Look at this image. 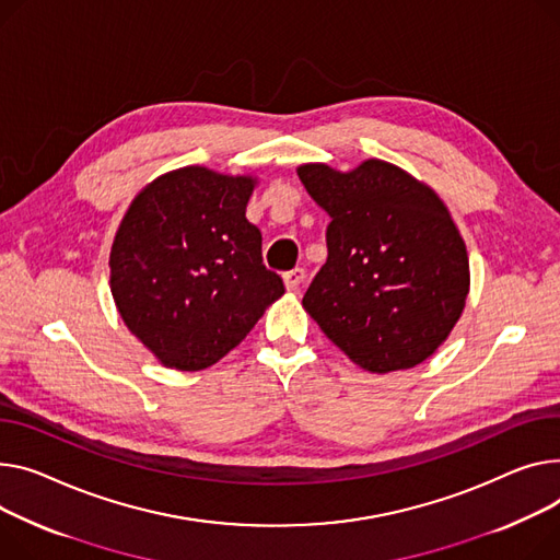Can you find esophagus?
Wrapping results in <instances>:
<instances>
[{
    "mask_svg": "<svg viewBox=\"0 0 560 560\" xmlns=\"http://www.w3.org/2000/svg\"><path fill=\"white\" fill-rule=\"evenodd\" d=\"M304 279H306V272H304L302 268H294V270H290V272L283 275V283H285L288 290H300L302 283H304Z\"/></svg>",
    "mask_w": 560,
    "mask_h": 560,
    "instance_id": "1",
    "label": "esophagus"
}]
</instances>
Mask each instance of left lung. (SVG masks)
<instances>
[{
    "label": "left lung",
    "instance_id": "1",
    "mask_svg": "<svg viewBox=\"0 0 560 560\" xmlns=\"http://www.w3.org/2000/svg\"><path fill=\"white\" fill-rule=\"evenodd\" d=\"M296 175L330 215L328 258L304 294L306 313L371 374L421 364L455 328L470 285L448 209L381 160L349 173L304 164Z\"/></svg>",
    "mask_w": 560,
    "mask_h": 560
}]
</instances>
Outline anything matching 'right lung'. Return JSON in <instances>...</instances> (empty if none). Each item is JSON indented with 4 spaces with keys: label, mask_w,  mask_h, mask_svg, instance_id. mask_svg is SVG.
<instances>
[{
    "label": "right lung",
    "mask_w": 560,
    "mask_h": 560,
    "mask_svg": "<svg viewBox=\"0 0 560 560\" xmlns=\"http://www.w3.org/2000/svg\"><path fill=\"white\" fill-rule=\"evenodd\" d=\"M252 177L171 171L132 200L109 254L126 326L166 366L198 371L238 347L283 281L245 218Z\"/></svg>",
    "instance_id": "right-lung-1"
}]
</instances>
